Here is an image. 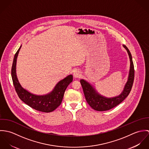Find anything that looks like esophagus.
I'll return each mask as SVG.
<instances>
[{"instance_id":"esophagus-1","label":"esophagus","mask_w":149,"mask_h":149,"mask_svg":"<svg viewBox=\"0 0 149 149\" xmlns=\"http://www.w3.org/2000/svg\"><path fill=\"white\" fill-rule=\"evenodd\" d=\"M81 76V73H80V72L78 70H74V72H73V76L75 78H78V77H80V76Z\"/></svg>"}]
</instances>
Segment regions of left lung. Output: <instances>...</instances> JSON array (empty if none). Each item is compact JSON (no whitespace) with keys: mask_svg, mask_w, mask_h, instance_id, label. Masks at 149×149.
<instances>
[{"mask_svg":"<svg viewBox=\"0 0 149 149\" xmlns=\"http://www.w3.org/2000/svg\"><path fill=\"white\" fill-rule=\"evenodd\" d=\"M123 46L127 52L130 61V65L127 81L120 94L116 96L107 97L100 94L93 85L84 79H81L80 81L82 85L85 99L87 103L91 107V108L96 111H107L118 106L127 97L131 91L134 79V64L130 50L126 46L123 45Z\"/></svg>","mask_w":149,"mask_h":149,"instance_id":"obj_1","label":"left lung"}]
</instances>
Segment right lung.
<instances>
[{"label":"right lung","instance_id":"1","mask_svg":"<svg viewBox=\"0 0 149 149\" xmlns=\"http://www.w3.org/2000/svg\"><path fill=\"white\" fill-rule=\"evenodd\" d=\"M21 47V45L14 56L11 68V77L15 91L20 99L29 106L43 112H52L61 104L67 86L73 81V76L69 74L58 81L53 90L46 94L31 93L22 86L17 75V61Z\"/></svg>","mask_w":149,"mask_h":149}]
</instances>
